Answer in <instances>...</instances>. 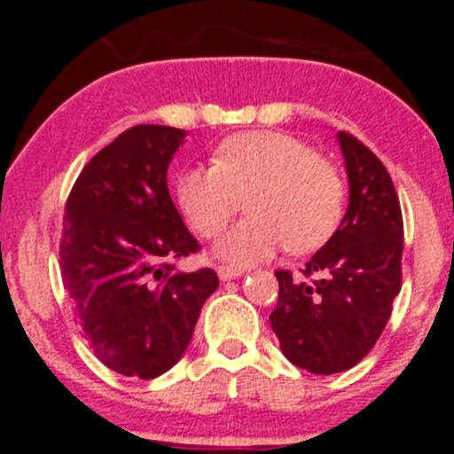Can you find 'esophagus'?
I'll use <instances>...</instances> for the list:
<instances>
[{
    "instance_id": "1",
    "label": "esophagus",
    "mask_w": 454,
    "mask_h": 454,
    "mask_svg": "<svg viewBox=\"0 0 454 454\" xmlns=\"http://www.w3.org/2000/svg\"><path fill=\"white\" fill-rule=\"evenodd\" d=\"M215 270H218V277L223 279V282H231V279H239V277L243 275V270H239V268H231V266H218Z\"/></svg>"
}]
</instances>
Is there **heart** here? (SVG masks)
Listing matches in <instances>:
<instances>
[{
	"instance_id": "b5f03b06",
	"label": "heart",
	"mask_w": 454,
	"mask_h": 454,
	"mask_svg": "<svg viewBox=\"0 0 454 454\" xmlns=\"http://www.w3.org/2000/svg\"><path fill=\"white\" fill-rule=\"evenodd\" d=\"M175 198L192 230L207 239L227 227L246 198L250 215L214 247L220 262L243 268L284 246L293 254L323 247L343 220L346 182L302 140L247 131L220 143L214 166L179 172Z\"/></svg>"
}]
</instances>
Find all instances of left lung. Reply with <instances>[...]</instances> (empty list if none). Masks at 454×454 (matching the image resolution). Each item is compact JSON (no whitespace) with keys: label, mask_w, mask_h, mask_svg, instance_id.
I'll return each instance as SVG.
<instances>
[{"label":"left lung","mask_w":454,"mask_h":454,"mask_svg":"<svg viewBox=\"0 0 454 454\" xmlns=\"http://www.w3.org/2000/svg\"><path fill=\"white\" fill-rule=\"evenodd\" d=\"M350 200L339 230L304 266L314 279L277 270L279 300L270 314L284 356L316 375L356 366L371 352L400 293L403 211L382 161L339 131Z\"/></svg>","instance_id":"1"}]
</instances>
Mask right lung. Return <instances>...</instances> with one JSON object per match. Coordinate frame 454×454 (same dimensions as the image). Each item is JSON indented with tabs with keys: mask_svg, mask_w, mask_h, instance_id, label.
<instances>
[{
	"mask_svg": "<svg viewBox=\"0 0 454 454\" xmlns=\"http://www.w3.org/2000/svg\"><path fill=\"white\" fill-rule=\"evenodd\" d=\"M184 140L166 124L131 127L86 163L66 204L63 286L95 356L120 375L170 371L218 288L214 270L172 263L200 247L168 192Z\"/></svg>",
	"mask_w": 454,
	"mask_h": 454,
	"instance_id": "obj_1",
	"label": "right lung"
}]
</instances>
